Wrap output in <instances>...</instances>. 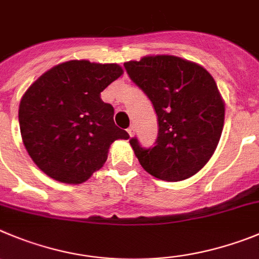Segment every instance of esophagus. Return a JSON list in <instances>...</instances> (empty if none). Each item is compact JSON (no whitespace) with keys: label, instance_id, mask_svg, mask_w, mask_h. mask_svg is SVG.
<instances>
[{"label":"esophagus","instance_id":"esophagus-1","mask_svg":"<svg viewBox=\"0 0 259 259\" xmlns=\"http://www.w3.org/2000/svg\"><path fill=\"white\" fill-rule=\"evenodd\" d=\"M127 132H128V135H130V136H134L135 135V127L134 125H131V127H128L127 128Z\"/></svg>","mask_w":259,"mask_h":259}]
</instances>
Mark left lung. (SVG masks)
<instances>
[{"instance_id":"8db88e82","label":"left lung","mask_w":259,"mask_h":259,"mask_svg":"<svg viewBox=\"0 0 259 259\" xmlns=\"http://www.w3.org/2000/svg\"><path fill=\"white\" fill-rule=\"evenodd\" d=\"M132 82L149 97L158 119L153 148L130 140L135 155L151 176L181 181L201 169L222 134L225 104L203 66L177 56H146L124 63Z\"/></svg>"}]
</instances>
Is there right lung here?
Wrapping results in <instances>:
<instances>
[{"label":"right lung","instance_id":"1","mask_svg":"<svg viewBox=\"0 0 259 259\" xmlns=\"http://www.w3.org/2000/svg\"><path fill=\"white\" fill-rule=\"evenodd\" d=\"M122 74L117 64L72 60L54 66L28 89L19 106L21 139L47 176L82 184L103 167L115 140L130 137L114 123L113 106L100 99Z\"/></svg>","mask_w":259,"mask_h":259}]
</instances>
